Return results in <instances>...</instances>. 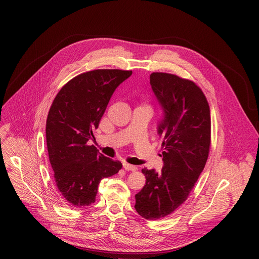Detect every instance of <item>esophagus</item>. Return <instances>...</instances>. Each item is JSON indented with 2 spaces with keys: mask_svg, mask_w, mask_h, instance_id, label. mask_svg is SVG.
Here are the masks:
<instances>
[{
  "mask_svg": "<svg viewBox=\"0 0 259 259\" xmlns=\"http://www.w3.org/2000/svg\"><path fill=\"white\" fill-rule=\"evenodd\" d=\"M123 166H124L125 170H127V171H136V170H137V167H136V166L131 165V164H128V163H124Z\"/></svg>",
  "mask_w": 259,
  "mask_h": 259,
  "instance_id": "34e87169",
  "label": "esophagus"
}]
</instances>
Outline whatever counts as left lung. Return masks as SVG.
Segmentation results:
<instances>
[{
  "label": "left lung",
  "instance_id": "left-lung-1",
  "mask_svg": "<svg viewBox=\"0 0 259 259\" xmlns=\"http://www.w3.org/2000/svg\"><path fill=\"white\" fill-rule=\"evenodd\" d=\"M150 81L164 110L158 125L164 166L161 173L141 170L146 182L135 195V209L156 220L174 212L195 187L209 156L211 119L207 98L193 81L167 72H153Z\"/></svg>",
  "mask_w": 259,
  "mask_h": 259
}]
</instances>
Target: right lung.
Returning <instances> with one entry per match:
<instances>
[{
	"instance_id": "right-lung-1",
	"label": "right lung",
	"mask_w": 259,
	"mask_h": 259,
	"mask_svg": "<svg viewBox=\"0 0 259 259\" xmlns=\"http://www.w3.org/2000/svg\"><path fill=\"white\" fill-rule=\"evenodd\" d=\"M132 70L94 69L68 81L55 96L46 122L49 161L63 200L83 208L95 202L101 179L122 168L88 141L94 138L108 101Z\"/></svg>"
}]
</instances>
